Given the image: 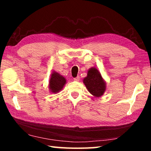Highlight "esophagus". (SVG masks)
Wrapping results in <instances>:
<instances>
[{
    "label": "esophagus",
    "mask_w": 151,
    "mask_h": 151,
    "mask_svg": "<svg viewBox=\"0 0 151 151\" xmlns=\"http://www.w3.org/2000/svg\"><path fill=\"white\" fill-rule=\"evenodd\" d=\"M74 81H76V82L79 81H80V77H79L78 76H76V78H74Z\"/></svg>",
    "instance_id": "obj_1"
}]
</instances>
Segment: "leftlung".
<instances>
[{
    "instance_id": "obj_1",
    "label": "left lung",
    "mask_w": 151,
    "mask_h": 151,
    "mask_svg": "<svg viewBox=\"0 0 151 151\" xmlns=\"http://www.w3.org/2000/svg\"><path fill=\"white\" fill-rule=\"evenodd\" d=\"M83 83L89 93L97 98L103 96L106 90V81L96 67L88 70L87 76L83 78Z\"/></svg>"
}]
</instances>
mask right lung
Masks as SVG:
<instances>
[{"instance_id": "obj_1", "label": "right lung", "mask_w": 151, "mask_h": 151, "mask_svg": "<svg viewBox=\"0 0 151 151\" xmlns=\"http://www.w3.org/2000/svg\"><path fill=\"white\" fill-rule=\"evenodd\" d=\"M66 83V79L65 76L56 71H53L48 81V90L50 93L57 94L62 90Z\"/></svg>"}]
</instances>
